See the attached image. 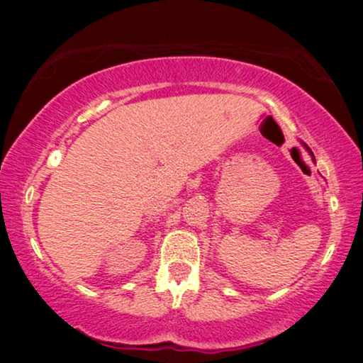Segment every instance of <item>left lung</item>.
<instances>
[{"instance_id": "1", "label": "left lung", "mask_w": 363, "mask_h": 363, "mask_svg": "<svg viewBox=\"0 0 363 363\" xmlns=\"http://www.w3.org/2000/svg\"><path fill=\"white\" fill-rule=\"evenodd\" d=\"M307 150H309V148H307ZM309 152H311V150H309ZM311 155H312V153H311Z\"/></svg>"}]
</instances>
